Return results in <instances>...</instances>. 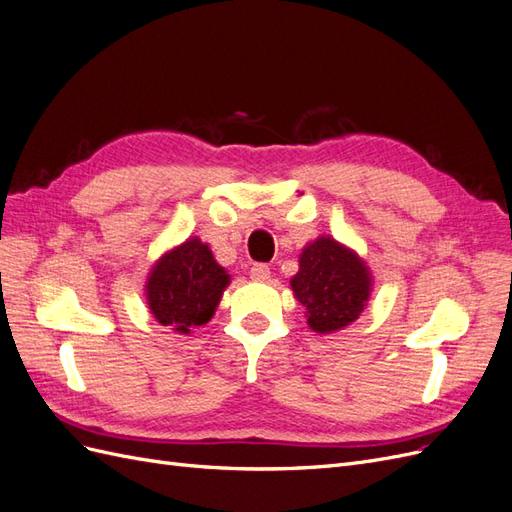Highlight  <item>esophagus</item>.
<instances>
[{
    "label": "esophagus",
    "mask_w": 512,
    "mask_h": 512,
    "mask_svg": "<svg viewBox=\"0 0 512 512\" xmlns=\"http://www.w3.org/2000/svg\"><path fill=\"white\" fill-rule=\"evenodd\" d=\"M250 275H252V280H256V282H267L271 277V269L267 265H254L250 269Z\"/></svg>",
    "instance_id": "obj_1"
}]
</instances>
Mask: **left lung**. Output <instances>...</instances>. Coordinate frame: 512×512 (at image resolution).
Returning a JSON list of instances; mask_svg holds the SVG:
<instances>
[{
  "mask_svg": "<svg viewBox=\"0 0 512 512\" xmlns=\"http://www.w3.org/2000/svg\"><path fill=\"white\" fill-rule=\"evenodd\" d=\"M290 288L305 307L307 327L318 335H329L346 329L363 314L374 280L359 254L322 235L301 250L299 271Z\"/></svg>",
  "mask_w": 512,
  "mask_h": 512,
  "instance_id": "left-lung-1",
  "label": "left lung"
}]
</instances>
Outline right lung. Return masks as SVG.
Segmentation results:
<instances>
[{
  "mask_svg": "<svg viewBox=\"0 0 512 512\" xmlns=\"http://www.w3.org/2000/svg\"><path fill=\"white\" fill-rule=\"evenodd\" d=\"M228 284L230 275L213 258L211 247L188 237L153 262L145 299L162 327L188 335L213 318Z\"/></svg>",
  "mask_w": 512,
  "mask_h": 512,
  "instance_id": "right-lung-1",
  "label": "right lung"
}]
</instances>
